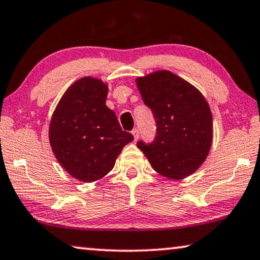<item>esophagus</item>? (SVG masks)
<instances>
[{
    "mask_svg": "<svg viewBox=\"0 0 260 260\" xmlns=\"http://www.w3.org/2000/svg\"><path fill=\"white\" fill-rule=\"evenodd\" d=\"M132 134H133V138H134V141H137L138 139H139V129H137V128H134L133 131H132Z\"/></svg>",
    "mask_w": 260,
    "mask_h": 260,
    "instance_id": "1",
    "label": "esophagus"
}]
</instances>
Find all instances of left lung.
I'll use <instances>...</instances> for the list:
<instances>
[{
  "mask_svg": "<svg viewBox=\"0 0 260 260\" xmlns=\"http://www.w3.org/2000/svg\"><path fill=\"white\" fill-rule=\"evenodd\" d=\"M143 103L156 121L155 140L137 143L154 170L181 180L201 167L212 143L210 106L197 88L167 70L138 77Z\"/></svg>",
  "mask_w": 260,
  "mask_h": 260,
  "instance_id": "left-lung-1",
  "label": "left lung"
}]
</instances>
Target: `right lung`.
<instances>
[{
    "mask_svg": "<svg viewBox=\"0 0 260 260\" xmlns=\"http://www.w3.org/2000/svg\"><path fill=\"white\" fill-rule=\"evenodd\" d=\"M108 86L93 77L75 81L61 96L49 126V141L61 167L81 182L100 180L133 135L106 106Z\"/></svg>",
    "mask_w": 260,
    "mask_h": 260,
    "instance_id": "obj_1",
    "label": "right lung"
}]
</instances>
